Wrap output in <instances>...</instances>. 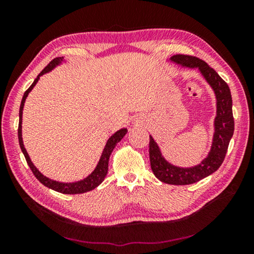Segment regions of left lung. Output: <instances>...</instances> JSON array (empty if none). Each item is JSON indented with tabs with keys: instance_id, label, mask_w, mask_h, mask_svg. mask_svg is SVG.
<instances>
[{
	"instance_id": "left-lung-1",
	"label": "left lung",
	"mask_w": 254,
	"mask_h": 254,
	"mask_svg": "<svg viewBox=\"0 0 254 254\" xmlns=\"http://www.w3.org/2000/svg\"><path fill=\"white\" fill-rule=\"evenodd\" d=\"M170 62L185 68L199 70L216 97V117L214 119L212 147L207 157L200 163L189 168L175 166L163 158L158 143L150 135L149 154L153 175L162 183L169 185H189L199 182L215 173L224 161L230 140L234 132V119L232 112V96L229 85L204 60L186 55H175Z\"/></svg>"
}]
</instances>
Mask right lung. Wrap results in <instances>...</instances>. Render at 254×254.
<instances>
[{
  "label": "right lung",
  "mask_w": 254,
  "mask_h": 254,
  "mask_svg": "<svg viewBox=\"0 0 254 254\" xmlns=\"http://www.w3.org/2000/svg\"><path fill=\"white\" fill-rule=\"evenodd\" d=\"M64 62V57H57L51 60V62L47 65V67L42 70L39 75L37 76V78L34 79L32 85L25 91L24 95L22 97V101H21V105H20V111H19V128H18V136H19V143H20V148L22 150V152L24 154L25 160H27L28 165L30 167V169L32 170L33 175L36 176V178L39 180V182L45 185L46 187H48L50 189H54V190L62 192V194H83V192L93 190L94 188H96L98 185L102 184L103 180L105 179L107 170H109V160H110V156L113 149L115 148L120 141L123 139V136L127 134V128H121L114 133L113 135L110 136V139L107 140V142L104 147V150H103L102 156L100 158V161H98L97 166L95 167L93 173L91 175H88L87 177L79 180V182H75V183H60V182H56V180L49 179L48 177L42 175L39 170L36 168V166L33 165L31 159H30L29 154L27 152V150L24 148L23 144V140H22V113H23V106H24V102L27 100V97L29 95V93L32 91V88L36 86L38 83V80L40 79V76L47 74L54 69L55 67L59 66L60 64Z\"/></svg>",
  "instance_id": "right-lung-1"
}]
</instances>
